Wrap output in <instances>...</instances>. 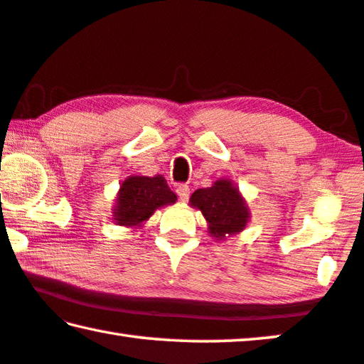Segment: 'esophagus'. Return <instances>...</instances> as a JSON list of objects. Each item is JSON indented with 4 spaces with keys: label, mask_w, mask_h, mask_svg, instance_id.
I'll use <instances>...</instances> for the list:
<instances>
[{
    "label": "esophagus",
    "mask_w": 364,
    "mask_h": 364,
    "mask_svg": "<svg viewBox=\"0 0 364 364\" xmlns=\"http://www.w3.org/2000/svg\"><path fill=\"white\" fill-rule=\"evenodd\" d=\"M176 194L181 200H186L189 198V186H188V184L186 183L176 184Z\"/></svg>",
    "instance_id": "1"
}]
</instances>
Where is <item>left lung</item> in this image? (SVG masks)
I'll use <instances>...</instances> for the list:
<instances>
[{"label":"left lung","mask_w":364,"mask_h":364,"mask_svg":"<svg viewBox=\"0 0 364 364\" xmlns=\"http://www.w3.org/2000/svg\"><path fill=\"white\" fill-rule=\"evenodd\" d=\"M191 205L203 212L209 222V232L215 238L241 232L250 217L238 189L227 180H218L210 188L194 191Z\"/></svg>","instance_id":"8db88e82"}]
</instances>
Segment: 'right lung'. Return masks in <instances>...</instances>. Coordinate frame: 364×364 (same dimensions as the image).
<instances>
[{"label": "right lung", "mask_w": 364, "mask_h": 364, "mask_svg": "<svg viewBox=\"0 0 364 364\" xmlns=\"http://www.w3.org/2000/svg\"><path fill=\"white\" fill-rule=\"evenodd\" d=\"M173 203L176 194L164 176H129L121 184L113 217L118 225L134 227L147 220L155 209Z\"/></svg>", "instance_id": "add662e5"}]
</instances>
